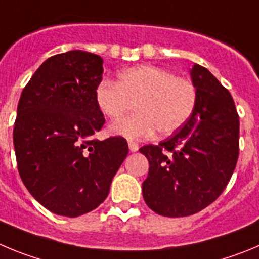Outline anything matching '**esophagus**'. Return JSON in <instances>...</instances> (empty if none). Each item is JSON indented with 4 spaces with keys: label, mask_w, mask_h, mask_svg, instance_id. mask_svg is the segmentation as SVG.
<instances>
[{
    "label": "esophagus",
    "mask_w": 259,
    "mask_h": 259,
    "mask_svg": "<svg viewBox=\"0 0 259 259\" xmlns=\"http://www.w3.org/2000/svg\"><path fill=\"white\" fill-rule=\"evenodd\" d=\"M129 150H130V152H137V151L139 150V144L138 143H135V142H132L130 141L129 143Z\"/></svg>",
    "instance_id": "1"
}]
</instances>
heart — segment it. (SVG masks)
I'll use <instances>...</instances> for the list:
<instances>
[{"label":"heart","mask_w":259,"mask_h":259,"mask_svg":"<svg viewBox=\"0 0 259 259\" xmlns=\"http://www.w3.org/2000/svg\"><path fill=\"white\" fill-rule=\"evenodd\" d=\"M95 102L109 120H117L135 105L137 113L113 122L109 133L126 139H147L157 130L169 135L181 129L196 109L197 89L191 80L165 68L138 66L121 72L117 83H99Z\"/></svg>","instance_id":"obj_1"}]
</instances>
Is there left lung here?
Returning <instances> with one entry per match:
<instances>
[{
  "label": "left lung",
  "instance_id": "obj_1",
  "mask_svg": "<svg viewBox=\"0 0 259 259\" xmlns=\"http://www.w3.org/2000/svg\"><path fill=\"white\" fill-rule=\"evenodd\" d=\"M193 115L171 137L141 152L150 170L142 183L148 208L164 217H187L218 199L239 157V115L231 94L204 67L195 64Z\"/></svg>",
  "mask_w": 259,
  "mask_h": 259
}]
</instances>
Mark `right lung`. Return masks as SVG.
<instances>
[{
    "label": "right lung",
    "instance_id": "add662e5",
    "mask_svg": "<svg viewBox=\"0 0 259 259\" xmlns=\"http://www.w3.org/2000/svg\"><path fill=\"white\" fill-rule=\"evenodd\" d=\"M102 74L99 55L67 51L45 60L20 95L14 126L18 170L32 196L58 215L98 208L129 152L122 137L94 138L104 124L95 102Z\"/></svg>",
    "mask_w": 259,
    "mask_h": 259
}]
</instances>
